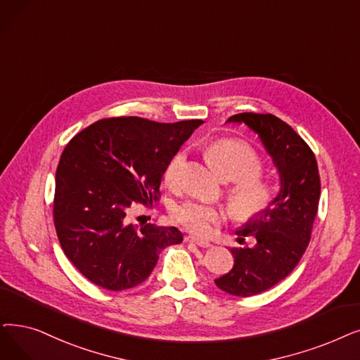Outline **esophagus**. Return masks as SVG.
Here are the masks:
<instances>
[{
	"label": "esophagus",
	"instance_id": "1",
	"mask_svg": "<svg viewBox=\"0 0 360 360\" xmlns=\"http://www.w3.org/2000/svg\"><path fill=\"white\" fill-rule=\"evenodd\" d=\"M185 241L186 243H191V244H195V245H198V247H210L212 244L209 243V241H202V240H198V238H194V237H191V236H188V237H185Z\"/></svg>",
	"mask_w": 360,
	"mask_h": 360
}]
</instances>
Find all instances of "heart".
<instances>
[{
  "label": "heart",
  "instance_id": "obj_1",
  "mask_svg": "<svg viewBox=\"0 0 360 360\" xmlns=\"http://www.w3.org/2000/svg\"><path fill=\"white\" fill-rule=\"evenodd\" d=\"M206 153L219 175L225 181H237L231 190V206L240 217L256 216L268 207L272 194L269 186L257 179L262 163L252 147L236 139H219L207 147ZM185 163L184 150L172 155L165 170L167 184L176 185L181 181ZM174 217L195 236L207 237L225 214L207 202L190 200L174 209Z\"/></svg>",
  "mask_w": 360,
  "mask_h": 360
}]
</instances>
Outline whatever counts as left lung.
Returning <instances> with one entry per match:
<instances>
[{
  "instance_id": "8db88e82",
  "label": "left lung",
  "mask_w": 360,
  "mask_h": 360,
  "mask_svg": "<svg viewBox=\"0 0 360 360\" xmlns=\"http://www.w3.org/2000/svg\"><path fill=\"white\" fill-rule=\"evenodd\" d=\"M226 123L252 129L279 175L276 197L236 231L241 237L255 236L256 244L231 248L232 269L214 279L222 291L250 297L276 285L300 262L318 212L321 181L315 154L290 124L276 116L240 113Z\"/></svg>"
}]
</instances>
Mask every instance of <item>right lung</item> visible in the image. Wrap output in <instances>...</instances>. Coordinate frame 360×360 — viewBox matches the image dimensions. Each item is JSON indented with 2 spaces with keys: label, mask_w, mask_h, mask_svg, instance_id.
I'll return each mask as SVG.
<instances>
[{
  "label": "right lung",
  "mask_w": 360,
  "mask_h": 360,
  "mask_svg": "<svg viewBox=\"0 0 360 360\" xmlns=\"http://www.w3.org/2000/svg\"><path fill=\"white\" fill-rule=\"evenodd\" d=\"M202 120L103 119L75 135L56 172L54 225L68 259L91 283L122 291L144 283L175 226H134V201L153 202L172 155Z\"/></svg>",
  "instance_id": "obj_1"
}]
</instances>
